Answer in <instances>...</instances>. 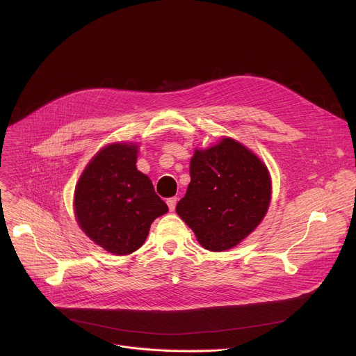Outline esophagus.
Returning <instances> with one entry per match:
<instances>
[{
	"label": "esophagus",
	"mask_w": 356,
	"mask_h": 356,
	"mask_svg": "<svg viewBox=\"0 0 356 356\" xmlns=\"http://www.w3.org/2000/svg\"><path fill=\"white\" fill-rule=\"evenodd\" d=\"M177 201H179V198H177V197H172V198H169V200L166 201L170 211H175V209H176V204H177Z\"/></svg>",
	"instance_id": "esophagus-1"
}]
</instances>
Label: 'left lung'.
I'll return each instance as SVG.
<instances>
[{
	"label": "left lung",
	"instance_id": "obj_1",
	"mask_svg": "<svg viewBox=\"0 0 356 356\" xmlns=\"http://www.w3.org/2000/svg\"><path fill=\"white\" fill-rule=\"evenodd\" d=\"M190 177L176 213L209 250L236 246L261 224L269 209L272 183L268 168L231 138L204 150L195 149Z\"/></svg>",
	"mask_w": 356,
	"mask_h": 356
}]
</instances>
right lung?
I'll return each instance as SVG.
<instances>
[{"label": "right lung", "instance_id": "obj_1", "mask_svg": "<svg viewBox=\"0 0 356 356\" xmlns=\"http://www.w3.org/2000/svg\"><path fill=\"white\" fill-rule=\"evenodd\" d=\"M138 145L111 143L81 173L74 213L86 235L114 255L139 249L150 224L169 211L150 179L136 169Z\"/></svg>", "mask_w": 356, "mask_h": 356}]
</instances>
